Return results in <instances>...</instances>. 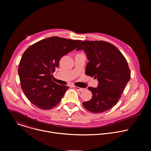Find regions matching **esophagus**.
<instances>
[{
  "mask_svg": "<svg viewBox=\"0 0 151 151\" xmlns=\"http://www.w3.org/2000/svg\"><path fill=\"white\" fill-rule=\"evenodd\" d=\"M73 88L76 89L77 91H79V92H82L83 91L85 90V88H80V87H78V86H73Z\"/></svg>",
  "mask_w": 151,
  "mask_h": 151,
  "instance_id": "esophagus-1",
  "label": "esophagus"
}]
</instances>
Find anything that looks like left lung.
<instances>
[{
  "label": "left lung",
  "mask_w": 151,
  "mask_h": 151,
  "mask_svg": "<svg viewBox=\"0 0 151 151\" xmlns=\"http://www.w3.org/2000/svg\"><path fill=\"white\" fill-rule=\"evenodd\" d=\"M81 50L89 60L86 75L98 81L96 88L88 87L92 93V98L82 104L92 113L104 112L118 103L130 79L128 63L120 50L109 42L83 41L76 49Z\"/></svg>",
  "instance_id": "1"
}]
</instances>
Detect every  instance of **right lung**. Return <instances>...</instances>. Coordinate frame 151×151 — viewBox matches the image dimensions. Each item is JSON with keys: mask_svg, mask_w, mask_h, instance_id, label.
<instances>
[{"mask_svg": "<svg viewBox=\"0 0 151 151\" xmlns=\"http://www.w3.org/2000/svg\"><path fill=\"white\" fill-rule=\"evenodd\" d=\"M58 37L40 40L30 45L22 56L18 67L21 88L29 101L42 110L57 106L69 87L52 81V73L60 59L81 42Z\"/></svg>", "mask_w": 151, "mask_h": 151, "instance_id": "1", "label": "right lung"}]
</instances>
